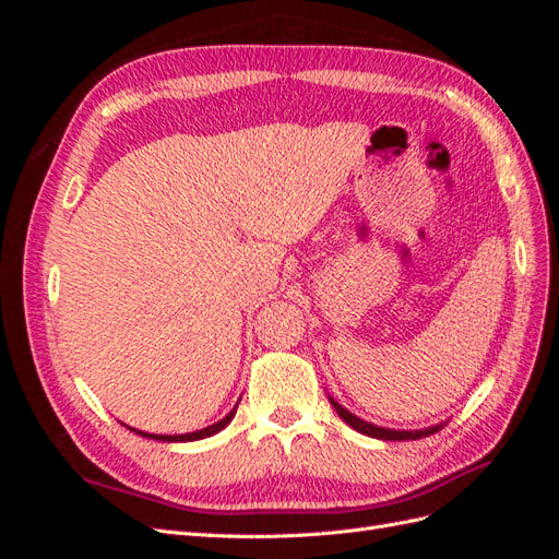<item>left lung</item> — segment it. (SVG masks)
I'll return each mask as SVG.
<instances>
[{"label":"left lung","mask_w":559,"mask_h":559,"mask_svg":"<svg viewBox=\"0 0 559 559\" xmlns=\"http://www.w3.org/2000/svg\"><path fill=\"white\" fill-rule=\"evenodd\" d=\"M333 411L337 413V417H341L345 425H349L354 431H359L364 436H370V438H380V441H417V438L421 436H431L436 431H441L448 421H438V425L433 427H427V429H413V431H403V429H384V427H378V425H370V421L357 417L354 413H349L345 405L337 403L333 396H329Z\"/></svg>","instance_id":"8db88e82"}]
</instances>
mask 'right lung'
Listing matches in <instances>:
<instances>
[{
  "mask_svg": "<svg viewBox=\"0 0 559 559\" xmlns=\"http://www.w3.org/2000/svg\"><path fill=\"white\" fill-rule=\"evenodd\" d=\"M235 413H238V405H235V408L224 417V419H218V421H214V425H210V427H205V429H198V431H191V433H175V436H170V433H148V431H140V429H132V427H128L130 431H138L140 436H144V438H154V441H163V443H189V441H202V438H210V436H214V433H218L222 429H226L228 425H230V419L235 417Z\"/></svg>",
  "mask_w": 559,
  "mask_h": 559,
  "instance_id": "obj_1",
  "label": "right lung"
}]
</instances>
